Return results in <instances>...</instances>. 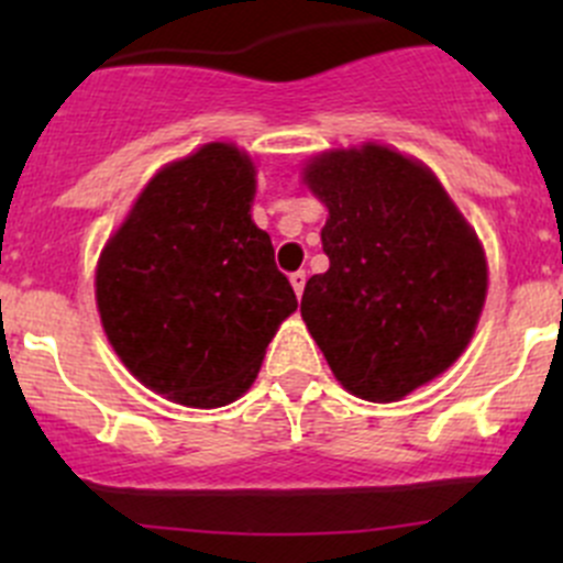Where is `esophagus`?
I'll return each instance as SVG.
<instances>
[{"instance_id":"34e87169","label":"esophagus","mask_w":563,"mask_h":563,"mask_svg":"<svg viewBox=\"0 0 563 563\" xmlns=\"http://www.w3.org/2000/svg\"><path fill=\"white\" fill-rule=\"evenodd\" d=\"M305 280H308V275H305L302 269H299V272H291V286H294V291H297V297H302V291H305Z\"/></svg>"}]
</instances>
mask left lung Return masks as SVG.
<instances>
[{"label": "left lung", "instance_id": "1", "mask_svg": "<svg viewBox=\"0 0 563 563\" xmlns=\"http://www.w3.org/2000/svg\"><path fill=\"white\" fill-rule=\"evenodd\" d=\"M302 174L329 209V269L305 286V323L351 395L400 400L468 345L485 250L435 174L389 146L321 152Z\"/></svg>", "mask_w": 563, "mask_h": 563}]
</instances>
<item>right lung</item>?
<instances>
[{"label":"right lung","instance_id":"obj_1","mask_svg":"<svg viewBox=\"0 0 563 563\" xmlns=\"http://www.w3.org/2000/svg\"><path fill=\"white\" fill-rule=\"evenodd\" d=\"M253 196L247 152L212 141L152 176L100 253L108 343L144 387L181 406L245 395L297 310L269 234L250 218Z\"/></svg>","mask_w":563,"mask_h":563}]
</instances>
